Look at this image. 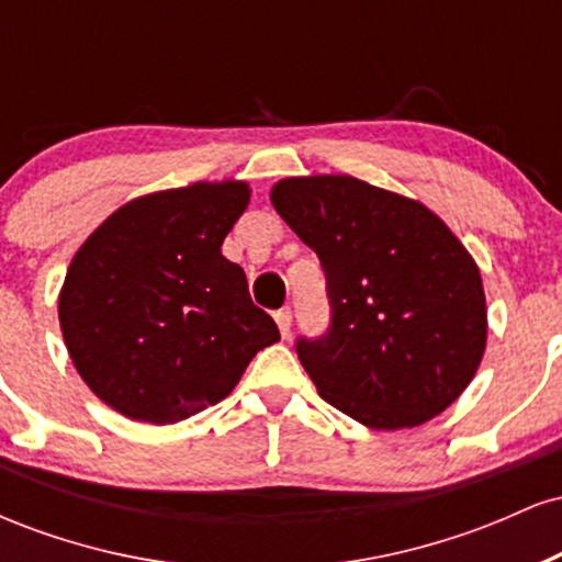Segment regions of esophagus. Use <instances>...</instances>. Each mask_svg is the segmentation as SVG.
I'll return each instance as SVG.
<instances>
[{"mask_svg":"<svg viewBox=\"0 0 562 562\" xmlns=\"http://www.w3.org/2000/svg\"><path fill=\"white\" fill-rule=\"evenodd\" d=\"M274 322H277V327H280L282 338H288V335H290V325H293V314H290V308H288V306L277 308V312H274Z\"/></svg>","mask_w":562,"mask_h":562,"instance_id":"1","label":"esophagus"}]
</instances>
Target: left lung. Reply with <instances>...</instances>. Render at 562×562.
Segmentation results:
<instances>
[{"instance_id": "left-lung-1", "label": "left lung", "mask_w": 562, "mask_h": 562, "mask_svg": "<svg viewBox=\"0 0 562 562\" xmlns=\"http://www.w3.org/2000/svg\"><path fill=\"white\" fill-rule=\"evenodd\" d=\"M272 203L325 272L330 327L295 340L319 396L375 430L441 415L486 348L481 272L462 243L423 203L353 177L282 179Z\"/></svg>"}]
</instances>
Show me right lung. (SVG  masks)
<instances>
[{"instance_id":"add662e5","label":"right lung","mask_w":562,"mask_h":562,"mask_svg":"<svg viewBox=\"0 0 562 562\" xmlns=\"http://www.w3.org/2000/svg\"><path fill=\"white\" fill-rule=\"evenodd\" d=\"M245 182L137 198L70 261L60 327L83 383L142 423H179L218 404L261 348L280 340L222 243L248 209Z\"/></svg>"}]
</instances>
